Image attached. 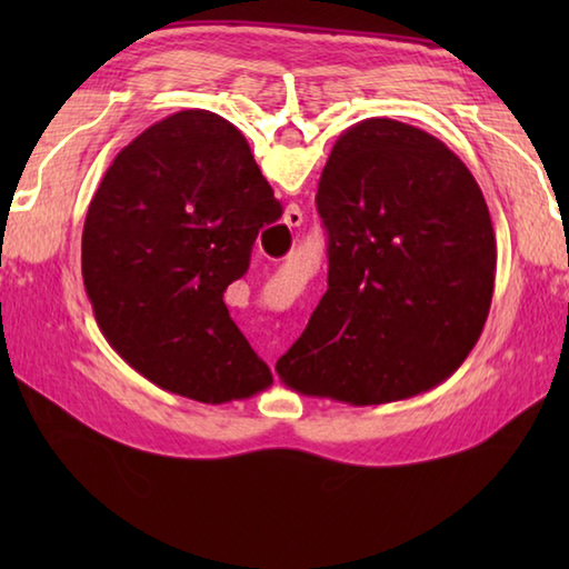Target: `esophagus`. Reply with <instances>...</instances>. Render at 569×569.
<instances>
[{"mask_svg":"<svg viewBox=\"0 0 569 569\" xmlns=\"http://www.w3.org/2000/svg\"><path fill=\"white\" fill-rule=\"evenodd\" d=\"M283 223H286L288 228H298V226H301V223H303L301 208H298V206H288L286 216H283Z\"/></svg>","mask_w":569,"mask_h":569,"instance_id":"34e87169","label":"esophagus"}]
</instances>
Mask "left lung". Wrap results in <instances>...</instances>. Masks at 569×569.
Here are the masks:
<instances>
[{
    "instance_id": "left-lung-1",
    "label": "left lung",
    "mask_w": 569,
    "mask_h": 569,
    "mask_svg": "<svg viewBox=\"0 0 569 569\" xmlns=\"http://www.w3.org/2000/svg\"><path fill=\"white\" fill-rule=\"evenodd\" d=\"M316 208L329 291L278 377L351 407L439 387L475 349L495 291L497 238L475 176L435 134L371 118L336 140Z\"/></svg>"
}]
</instances>
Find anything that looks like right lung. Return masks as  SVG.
<instances>
[{"instance_id":"obj_1","label":"right lung","mask_w":569,"mask_h":569,"mask_svg":"<svg viewBox=\"0 0 569 569\" xmlns=\"http://www.w3.org/2000/svg\"><path fill=\"white\" fill-rule=\"evenodd\" d=\"M281 213L246 138L220 114L182 110L150 124L112 160L84 218L82 278L104 339L192 401L271 387L223 293Z\"/></svg>"}]
</instances>
